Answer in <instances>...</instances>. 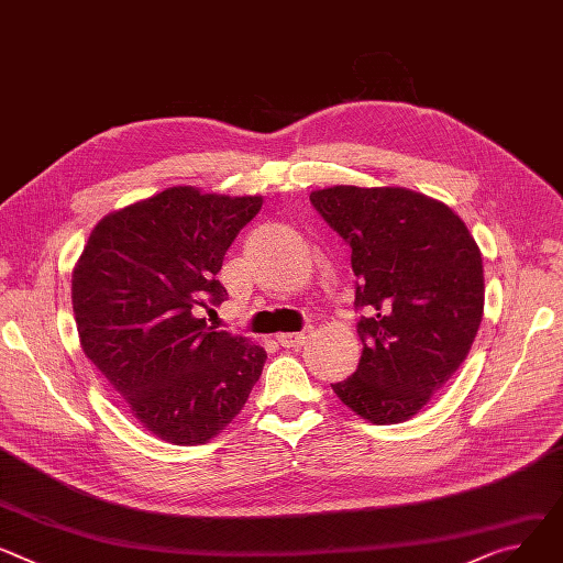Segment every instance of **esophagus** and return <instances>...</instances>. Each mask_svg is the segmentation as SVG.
<instances>
[{"label": "esophagus", "mask_w": 563, "mask_h": 563, "mask_svg": "<svg viewBox=\"0 0 563 563\" xmlns=\"http://www.w3.org/2000/svg\"><path fill=\"white\" fill-rule=\"evenodd\" d=\"M310 332H312L310 328H306L301 332H283V334H278V344L285 349H298L308 342Z\"/></svg>", "instance_id": "esophagus-1"}]
</instances>
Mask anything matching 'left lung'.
I'll use <instances>...</instances> for the list:
<instances>
[{"label":"left lung","mask_w":563,"mask_h":563,"mask_svg":"<svg viewBox=\"0 0 563 563\" xmlns=\"http://www.w3.org/2000/svg\"><path fill=\"white\" fill-rule=\"evenodd\" d=\"M351 246L362 357L332 391L376 426L402 423L466 360L484 312L479 249L445 203L405 187L334 185L310 195Z\"/></svg>","instance_id":"left-lung-1"}]
</instances>
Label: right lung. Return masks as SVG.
I'll use <instances>...</instances> for the list:
<instances>
[{
  "instance_id": "obj_1",
  "label": "right lung",
  "mask_w": 563,
  "mask_h": 563,
  "mask_svg": "<svg viewBox=\"0 0 563 563\" xmlns=\"http://www.w3.org/2000/svg\"><path fill=\"white\" fill-rule=\"evenodd\" d=\"M262 197L169 190L103 217L71 274L81 349L152 434L206 443L244 407L267 353L206 323L223 255Z\"/></svg>"
}]
</instances>
